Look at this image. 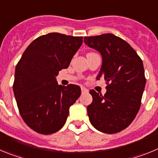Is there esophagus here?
I'll return each instance as SVG.
<instances>
[{"mask_svg":"<svg viewBox=\"0 0 158 158\" xmlns=\"http://www.w3.org/2000/svg\"><path fill=\"white\" fill-rule=\"evenodd\" d=\"M81 89L82 93H88V92H89V90H88L86 88L83 87V86H81Z\"/></svg>","mask_w":158,"mask_h":158,"instance_id":"esophagus-1","label":"esophagus"}]
</instances>
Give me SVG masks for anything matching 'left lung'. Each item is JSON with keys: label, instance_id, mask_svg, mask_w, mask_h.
Listing matches in <instances>:
<instances>
[{"label": "left lung", "instance_id": "8db88e82", "mask_svg": "<svg viewBox=\"0 0 158 158\" xmlns=\"http://www.w3.org/2000/svg\"><path fill=\"white\" fill-rule=\"evenodd\" d=\"M84 41L101 54L96 80L104 78L107 84L104 96L89 91L93 96L87 107L89 120L101 132L118 133L132 123L140 108L146 81L143 63L129 43L115 35L86 36Z\"/></svg>", "mask_w": 158, "mask_h": 158}]
</instances>
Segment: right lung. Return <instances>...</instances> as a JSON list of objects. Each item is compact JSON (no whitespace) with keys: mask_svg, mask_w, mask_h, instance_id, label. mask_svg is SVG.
I'll return each mask as SVG.
<instances>
[{"mask_svg":"<svg viewBox=\"0 0 158 158\" xmlns=\"http://www.w3.org/2000/svg\"><path fill=\"white\" fill-rule=\"evenodd\" d=\"M83 43L81 36L57 32L32 41L18 62L13 93L27 126L41 135H51L65 123L69 107L81 95L80 86L58 85L55 77L69 65Z\"/></svg>","mask_w":158,"mask_h":158,"instance_id":"obj_1","label":"right lung"}]
</instances>
